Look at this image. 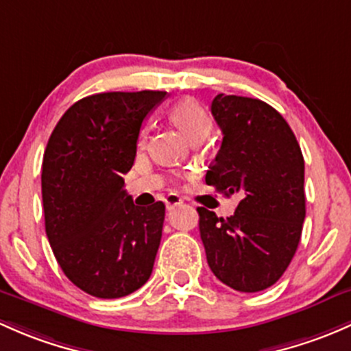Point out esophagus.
I'll list each match as a JSON object with an SVG mask.
<instances>
[{
  "label": "esophagus",
  "instance_id": "esophagus-1",
  "mask_svg": "<svg viewBox=\"0 0 351 351\" xmlns=\"http://www.w3.org/2000/svg\"><path fill=\"white\" fill-rule=\"evenodd\" d=\"M165 204H166V208H173V206H178L183 204V198L178 197V195L171 193L168 195V197L165 198Z\"/></svg>",
  "mask_w": 351,
  "mask_h": 351
}]
</instances>
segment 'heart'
Returning <instances> with one entry per match:
<instances>
[{"mask_svg": "<svg viewBox=\"0 0 351 351\" xmlns=\"http://www.w3.org/2000/svg\"><path fill=\"white\" fill-rule=\"evenodd\" d=\"M168 117L183 134L191 141H202L212 131V119L206 110L193 99H182L171 106L168 110ZM146 132L143 131L139 139H145Z\"/></svg>", "mask_w": 351, "mask_h": 351, "instance_id": "b5f03b06", "label": "heart"}]
</instances>
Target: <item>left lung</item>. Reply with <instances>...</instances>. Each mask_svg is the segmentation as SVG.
<instances>
[{"label":"left lung","instance_id":"8db88e82","mask_svg":"<svg viewBox=\"0 0 351 351\" xmlns=\"http://www.w3.org/2000/svg\"><path fill=\"white\" fill-rule=\"evenodd\" d=\"M212 114L223 139L205 182L242 200L227 219L197 208L206 263L232 289L257 293L279 281L300 245L304 158L286 119L259 99L219 94Z\"/></svg>","mask_w":351,"mask_h":351}]
</instances>
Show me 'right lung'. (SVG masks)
Wrapping results in <instances>:
<instances>
[{"label":"right lung","instance_id":"obj_1","mask_svg":"<svg viewBox=\"0 0 351 351\" xmlns=\"http://www.w3.org/2000/svg\"><path fill=\"white\" fill-rule=\"evenodd\" d=\"M163 90L104 92L80 99L51 132L42 165L47 237L64 274L101 300L128 296L149 279L165 204H132L124 178L143 121Z\"/></svg>","mask_w":351,"mask_h":351}]
</instances>
